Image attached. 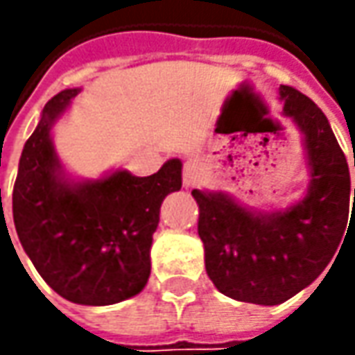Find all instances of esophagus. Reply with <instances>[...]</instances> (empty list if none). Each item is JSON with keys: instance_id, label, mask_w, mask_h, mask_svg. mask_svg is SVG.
<instances>
[{"instance_id": "34e87169", "label": "esophagus", "mask_w": 355, "mask_h": 355, "mask_svg": "<svg viewBox=\"0 0 355 355\" xmlns=\"http://www.w3.org/2000/svg\"><path fill=\"white\" fill-rule=\"evenodd\" d=\"M201 180V162L198 157H187L184 164V185L193 187Z\"/></svg>"}]
</instances>
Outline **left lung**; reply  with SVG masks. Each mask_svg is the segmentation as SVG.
Instances as JSON below:
<instances>
[{
	"mask_svg": "<svg viewBox=\"0 0 355 355\" xmlns=\"http://www.w3.org/2000/svg\"><path fill=\"white\" fill-rule=\"evenodd\" d=\"M280 98L284 114L304 134L310 166L306 198L286 211L263 215L241 207L225 193L191 191L213 284L229 298L265 306L300 293L332 263L348 225L352 196L348 162L328 118L293 87L282 85Z\"/></svg>",
	"mask_w": 355,
	"mask_h": 355,
	"instance_id": "left-lung-1",
	"label": "left lung"
}]
</instances>
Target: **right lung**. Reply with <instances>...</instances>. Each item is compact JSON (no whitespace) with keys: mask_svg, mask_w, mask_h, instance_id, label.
Wrapping results in <instances>:
<instances>
[{"mask_svg":"<svg viewBox=\"0 0 355 355\" xmlns=\"http://www.w3.org/2000/svg\"><path fill=\"white\" fill-rule=\"evenodd\" d=\"M76 92L67 89L53 96L25 142L13 185V223L37 272L55 293L75 304L106 306L146 286L159 205L182 187V162L170 159L148 178L118 170L96 182L69 184L51 126Z\"/></svg>","mask_w":355,"mask_h":355,"instance_id":"right-lung-1","label":"right lung"}]
</instances>
